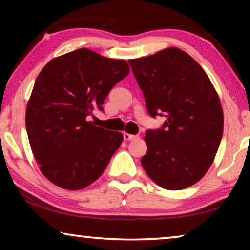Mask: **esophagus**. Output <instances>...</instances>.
<instances>
[{
  "label": "esophagus",
  "instance_id": "1",
  "mask_svg": "<svg viewBox=\"0 0 250 250\" xmlns=\"http://www.w3.org/2000/svg\"><path fill=\"white\" fill-rule=\"evenodd\" d=\"M123 136H124V140L125 141H132V140H135L139 138V135H133V134H128V133H124L123 134Z\"/></svg>",
  "mask_w": 250,
  "mask_h": 250
}]
</instances>
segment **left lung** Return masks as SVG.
<instances>
[{"instance_id": "1", "label": "left lung", "mask_w": 250, "mask_h": 250, "mask_svg": "<svg viewBox=\"0 0 250 250\" xmlns=\"http://www.w3.org/2000/svg\"><path fill=\"white\" fill-rule=\"evenodd\" d=\"M151 117L166 118L146 129L142 167L156 184L182 190L209 168L223 135L220 98L200 64L177 47L128 60Z\"/></svg>"}]
</instances>
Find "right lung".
<instances>
[{
  "label": "right lung",
  "mask_w": 250,
  "mask_h": 250,
  "mask_svg": "<svg viewBox=\"0 0 250 250\" xmlns=\"http://www.w3.org/2000/svg\"><path fill=\"white\" fill-rule=\"evenodd\" d=\"M129 73L125 60L78 49L49 61L26 109L30 148L47 180L67 190L98 180L123 142L121 132L90 122L109 92Z\"/></svg>",
  "instance_id": "1"
}]
</instances>
